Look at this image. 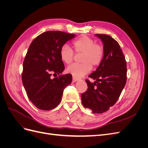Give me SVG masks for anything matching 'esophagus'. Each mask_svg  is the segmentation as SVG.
Segmentation results:
<instances>
[{"label":"esophagus","mask_w":148,"mask_h":148,"mask_svg":"<svg viewBox=\"0 0 148 148\" xmlns=\"http://www.w3.org/2000/svg\"><path fill=\"white\" fill-rule=\"evenodd\" d=\"M79 79H79V78L75 77H74V76H73V82H77V81H78V80H79Z\"/></svg>","instance_id":"obj_1"}]
</instances>
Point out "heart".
<instances>
[{
  "instance_id": "1",
  "label": "heart",
  "mask_w": 148,
  "mask_h": 148,
  "mask_svg": "<svg viewBox=\"0 0 148 148\" xmlns=\"http://www.w3.org/2000/svg\"><path fill=\"white\" fill-rule=\"evenodd\" d=\"M75 52L82 54L80 57L81 64H73L67 67L66 71L75 77H82L91 71L92 66L97 67L103 60L104 48L100 44L96 43L95 39L82 36L72 42ZM61 60L66 64H70L74 59V52L68 45L65 44L60 51Z\"/></svg>"
}]
</instances>
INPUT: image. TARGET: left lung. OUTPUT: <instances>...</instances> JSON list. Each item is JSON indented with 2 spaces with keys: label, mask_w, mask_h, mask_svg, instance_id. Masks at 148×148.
I'll use <instances>...</instances> for the list:
<instances>
[{
  "label": "left lung",
  "mask_w": 148,
  "mask_h": 148,
  "mask_svg": "<svg viewBox=\"0 0 148 148\" xmlns=\"http://www.w3.org/2000/svg\"><path fill=\"white\" fill-rule=\"evenodd\" d=\"M104 44V56L101 64L86 79L88 89L82 94L84 107L93 113L102 114L117 101L127 82V62L117 41L109 35L96 34Z\"/></svg>",
  "instance_id": "8db88e82"
}]
</instances>
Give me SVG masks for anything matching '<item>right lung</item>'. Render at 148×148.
Returning a JSON list of instances; mask_svg holds the SVG:
<instances>
[{
	"mask_svg": "<svg viewBox=\"0 0 148 148\" xmlns=\"http://www.w3.org/2000/svg\"><path fill=\"white\" fill-rule=\"evenodd\" d=\"M75 36L48 31L38 36L30 44L23 61L21 78L29 99L39 109L49 110L56 107L64 89L72 81L71 74L60 75L65 69L60 51ZM52 74L59 76L52 79Z\"/></svg>",
	"mask_w": 148,
	"mask_h": 148,
	"instance_id": "1",
	"label": "right lung"
}]
</instances>
